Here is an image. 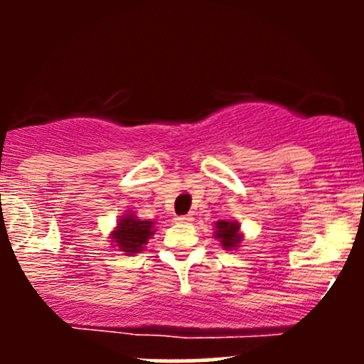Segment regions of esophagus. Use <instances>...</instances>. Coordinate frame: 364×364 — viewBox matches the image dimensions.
Instances as JSON below:
<instances>
[{
    "instance_id": "obj_1",
    "label": "esophagus",
    "mask_w": 364,
    "mask_h": 364,
    "mask_svg": "<svg viewBox=\"0 0 364 364\" xmlns=\"http://www.w3.org/2000/svg\"><path fill=\"white\" fill-rule=\"evenodd\" d=\"M176 222H178V223H190V222H193V216L192 215L176 216Z\"/></svg>"
}]
</instances>
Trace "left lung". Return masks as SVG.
Returning <instances> with one entry per match:
<instances>
[{"label": "left lung", "instance_id": "left-lung-1", "mask_svg": "<svg viewBox=\"0 0 364 364\" xmlns=\"http://www.w3.org/2000/svg\"><path fill=\"white\" fill-rule=\"evenodd\" d=\"M215 237L220 241L225 250H232L237 248V245L243 240V234L240 232V223L237 222H227V220H218L215 223Z\"/></svg>", "mask_w": 364, "mask_h": 364}]
</instances>
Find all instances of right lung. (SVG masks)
I'll use <instances>...</instances> for the list:
<instances>
[{
  "mask_svg": "<svg viewBox=\"0 0 364 364\" xmlns=\"http://www.w3.org/2000/svg\"><path fill=\"white\" fill-rule=\"evenodd\" d=\"M153 234H155V222L139 220L134 213H128L119 218L116 229L111 232V240L114 247L119 248L121 252L134 255L144 250Z\"/></svg>",
  "mask_w": 364,
  "mask_h": 364,
  "instance_id": "right-lung-1",
  "label": "right lung"
}]
</instances>
